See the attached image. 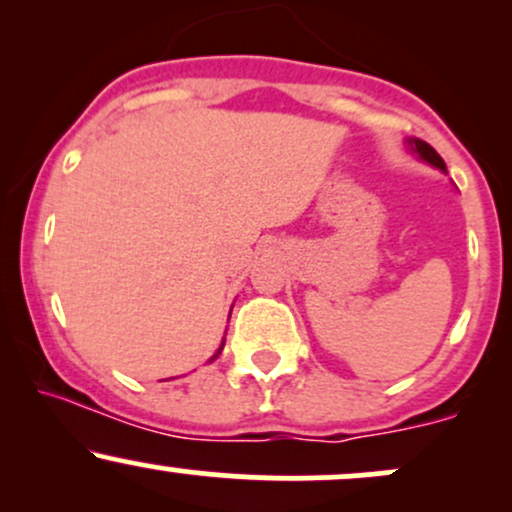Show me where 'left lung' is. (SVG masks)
Instances as JSON below:
<instances>
[{
  "label": "left lung",
  "instance_id": "1",
  "mask_svg": "<svg viewBox=\"0 0 512 512\" xmlns=\"http://www.w3.org/2000/svg\"><path fill=\"white\" fill-rule=\"evenodd\" d=\"M407 144H409V149L414 151L416 156L424 158L426 163H431V166H436V168H440V170H443V173H445V161L438 156V151L433 149L431 144L421 142V139H407Z\"/></svg>",
  "mask_w": 512,
  "mask_h": 512
}]
</instances>
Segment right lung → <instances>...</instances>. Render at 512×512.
Listing matches in <instances>:
<instances>
[{"label": "right lung", "instance_id": "obj_1", "mask_svg": "<svg viewBox=\"0 0 512 512\" xmlns=\"http://www.w3.org/2000/svg\"><path fill=\"white\" fill-rule=\"evenodd\" d=\"M221 349H223V344H221ZM221 349H219V351H221ZM216 356H219V354H216ZM216 356H214V358H216Z\"/></svg>", "mask_w": 512, "mask_h": 512}]
</instances>
